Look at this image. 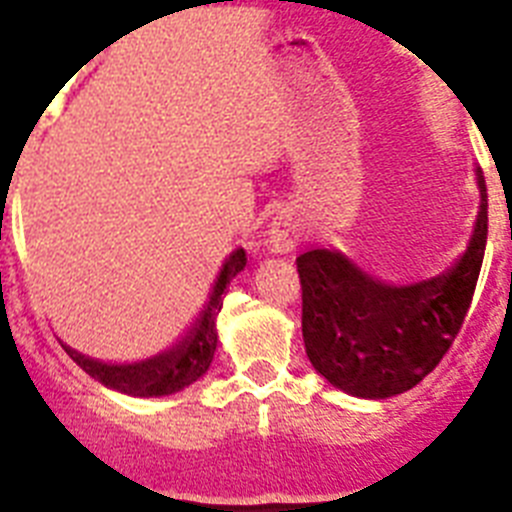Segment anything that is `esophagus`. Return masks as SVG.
<instances>
[{
    "mask_svg": "<svg viewBox=\"0 0 512 512\" xmlns=\"http://www.w3.org/2000/svg\"><path fill=\"white\" fill-rule=\"evenodd\" d=\"M297 236L299 226L292 215H278L268 231L270 247H273V252H281V255H286V252H292V249L297 247Z\"/></svg>",
    "mask_w": 512,
    "mask_h": 512,
    "instance_id": "obj_1",
    "label": "esophagus"
}]
</instances>
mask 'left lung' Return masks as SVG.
<instances>
[{
  "label": "left lung",
  "mask_w": 512,
  "mask_h": 512,
  "mask_svg": "<svg viewBox=\"0 0 512 512\" xmlns=\"http://www.w3.org/2000/svg\"><path fill=\"white\" fill-rule=\"evenodd\" d=\"M460 263L431 281L389 286L342 252L310 249L297 257L302 339L310 363L336 389L386 400L421 384L455 342L471 307L486 247V184Z\"/></svg>",
  "instance_id": "left-lung-1"
}]
</instances>
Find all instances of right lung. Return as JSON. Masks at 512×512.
I'll use <instances>...</instances> for the list:
<instances>
[{
  "label": "right lung",
  "instance_id": "right-lung-1",
  "mask_svg": "<svg viewBox=\"0 0 512 512\" xmlns=\"http://www.w3.org/2000/svg\"><path fill=\"white\" fill-rule=\"evenodd\" d=\"M244 265H247V255H244V249H236L220 270L213 297L207 302L205 313L197 321L194 331L178 344L176 350L165 352V355L134 365H107L70 350L65 344L62 347L91 378H97L99 384L110 386L115 392L131 394V397H162V394L181 392L189 384H194L213 363L215 344H218L215 318L223 307V294H226L231 278L239 270H244Z\"/></svg>",
  "mask_w": 512,
  "mask_h": 512
}]
</instances>
